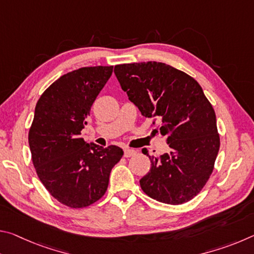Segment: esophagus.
<instances>
[{"label":"esophagus","instance_id":"esophagus-1","mask_svg":"<svg viewBox=\"0 0 254 254\" xmlns=\"http://www.w3.org/2000/svg\"><path fill=\"white\" fill-rule=\"evenodd\" d=\"M135 154H136V151H135V150H133V149H128V148H126V149H124V157H126V158L133 157V156H135Z\"/></svg>","mask_w":254,"mask_h":254}]
</instances>
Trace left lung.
<instances>
[{"instance_id":"obj_1","label":"left lung","mask_w":254,"mask_h":254,"mask_svg":"<svg viewBox=\"0 0 254 254\" xmlns=\"http://www.w3.org/2000/svg\"><path fill=\"white\" fill-rule=\"evenodd\" d=\"M114 74L128 100L145 118H157L170 151L150 156L140 186L149 197L179 205L198 194L212 174L220 149L216 115L203 88L184 71L157 62L123 64Z\"/></svg>"}]
</instances>
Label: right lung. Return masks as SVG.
<instances>
[{"label":"right lung","instance_id":"right-lung-1","mask_svg":"<svg viewBox=\"0 0 254 254\" xmlns=\"http://www.w3.org/2000/svg\"><path fill=\"white\" fill-rule=\"evenodd\" d=\"M113 66L83 67L63 75L40 96L29 131L37 175L50 195L71 208L105 194L110 174L123 156L117 145L85 142L80 131Z\"/></svg>","mask_w":254,"mask_h":254}]
</instances>
